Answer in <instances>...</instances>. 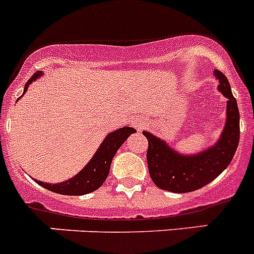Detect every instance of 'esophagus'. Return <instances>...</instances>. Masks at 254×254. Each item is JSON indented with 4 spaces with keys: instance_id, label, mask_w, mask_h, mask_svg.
I'll return each instance as SVG.
<instances>
[{
    "instance_id": "esophagus-1",
    "label": "esophagus",
    "mask_w": 254,
    "mask_h": 254,
    "mask_svg": "<svg viewBox=\"0 0 254 254\" xmlns=\"http://www.w3.org/2000/svg\"><path fill=\"white\" fill-rule=\"evenodd\" d=\"M134 125H136V127H137L138 129H142V123H140V122H136V123H134Z\"/></svg>"
}]
</instances>
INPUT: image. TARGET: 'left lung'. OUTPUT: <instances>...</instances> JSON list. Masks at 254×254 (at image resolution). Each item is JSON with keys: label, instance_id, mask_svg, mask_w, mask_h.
Wrapping results in <instances>:
<instances>
[{"label": "left lung", "instance_id": "8db88e82", "mask_svg": "<svg viewBox=\"0 0 254 254\" xmlns=\"http://www.w3.org/2000/svg\"><path fill=\"white\" fill-rule=\"evenodd\" d=\"M214 73L219 80L217 89L228 98L225 127L214 146L198 154L182 155L165 141L150 132H143L149 141L146 159L150 177L161 190L176 193L199 190L217 178L234 158L241 133L238 104L226 76L219 69H215Z\"/></svg>", "mask_w": 254, "mask_h": 254}]
</instances>
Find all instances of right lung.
I'll use <instances>...</instances> for the list:
<instances>
[{"label": "right lung", "instance_id": "1", "mask_svg": "<svg viewBox=\"0 0 254 254\" xmlns=\"http://www.w3.org/2000/svg\"><path fill=\"white\" fill-rule=\"evenodd\" d=\"M39 76H42V72L38 71L29 78L28 82L25 84V87H24V93L28 90L29 84L35 81ZM134 132H136V129L132 128V127H122L117 131L111 132L103 141L93 159L87 163L86 167L68 181L56 183V185L44 183V182L40 181L35 182L46 190L60 194H66V196H82V194L94 192L107 179L109 169H111L112 160H113L117 150L120 149L122 143L128 138V136H131Z\"/></svg>", "mask_w": 254, "mask_h": 254}]
</instances>
